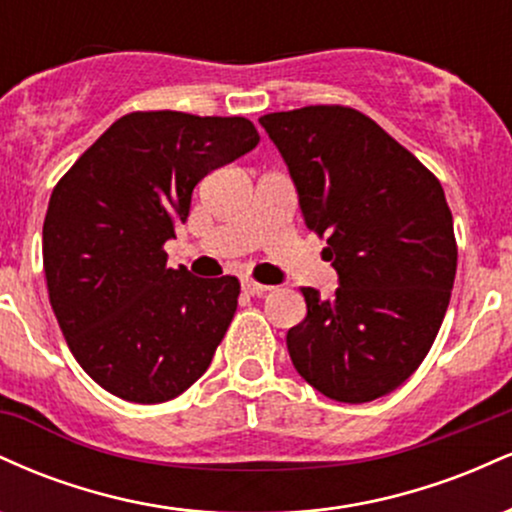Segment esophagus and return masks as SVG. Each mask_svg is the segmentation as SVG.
Wrapping results in <instances>:
<instances>
[{"instance_id":"obj_1","label":"esophagus","mask_w":512,"mask_h":512,"mask_svg":"<svg viewBox=\"0 0 512 512\" xmlns=\"http://www.w3.org/2000/svg\"><path fill=\"white\" fill-rule=\"evenodd\" d=\"M243 291L248 293V296H264L267 291H272V286L260 284V281L255 279H243Z\"/></svg>"}]
</instances>
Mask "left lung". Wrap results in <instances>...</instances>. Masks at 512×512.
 Listing matches in <instances>:
<instances>
[{
    "mask_svg": "<svg viewBox=\"0 0 512 512\" xmlns=\"http://www.w3.org/2000/svg\"><path fill=\"white\" fill-rule=\"evenodd\" d=\"M260 125L339 276L327 301L301 289L308 315L286 334L293 366L325 397L373 402L421 366L448 310L457 243L443 187L354 108L308 105Z\"/></svg>",
    "mask_w": 512,
    "mask_h": 512,
    "instance_id": "8db88e82",
    "label": "left lung"
}]
</instances>
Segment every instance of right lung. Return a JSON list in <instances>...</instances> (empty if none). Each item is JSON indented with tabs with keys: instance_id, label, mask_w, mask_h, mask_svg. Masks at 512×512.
Listing matches in <instances>:
<instances>
[{
	"instance_id": "1",
	"label": "right lung",
	"mask_w": 512,
	"mask_h": 512,
	"mask_svg": "<svg viewBox=\"0 0 512 512\" xmlns=\"http://www.w3.org/2000/svg\"><path fill=\"white\" fill-rule=\"evenodd\" d=\"M257 142L245 117L129 113L52 190L43 223L50 305L79 366L110 395L168 402L209 368L240 284L168 267L163 245L190 216L197 182Z\"/></svg>"
}]
</instances>
